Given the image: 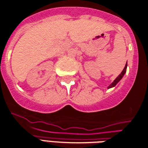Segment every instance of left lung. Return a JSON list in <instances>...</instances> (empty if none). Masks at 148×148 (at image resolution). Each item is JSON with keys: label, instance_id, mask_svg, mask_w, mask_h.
<instances>
[{"label": "left lung", "instance_id": "8db88e82", "mask_svg": "<svg viewBox=\"0 0 148 148\" xmlns=\"http://www.w3.org/2000/svg\"><path fill=\"white\" fill-rule=\"evenodd\" d=\"M126 69H127V64H125V68H124V69H123V71H122V72L120 73V75H119V76H118V77H117V78H116V79L114 80V82H113L112 84H110V85H109L108 88H113V87H115V85H116V84H117L118 83H119V82H120V79L123 78V76H124L125 73H126Z\"/></svg>", "mask_w": 148, "mask_h": 148}]
</instances>
